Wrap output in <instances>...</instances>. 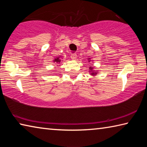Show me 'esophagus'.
Wrapping results in <instances>:
<instances>
[{"label":"esophagus","instance_id":"obj_1","mask_svg":"<svg viewBox=\"0 0 147 147\" xmlns=\"http://www.w3.org/2000/svg\"><path fill=\"white\" fill-rule=\"evenodd\" d=\"M76 57H77L76 54H73L71 55V58L72 59H75L76 58Z\"/></svg>","mask_w":147,"mask_h":147}]
</instances>
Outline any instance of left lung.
Instances as JSON below:
<instances>
[{"instance_id":"obj_1","label":"left lung","mask_w":147,"mask_h":147,"mask_svg":"<svg viewBox=\"0 0 147 147\" xmlns=\"http://www.w3.org/2000/svg\"><path fill=\"white\" fill-rule=\"evenodd\" d=\"M90 69V70H91V71H92V69H93V68H92V67H90V69ZM96 74V73H94V71L93 72V73H91V74Z\"/></svg>"}]
</instances>
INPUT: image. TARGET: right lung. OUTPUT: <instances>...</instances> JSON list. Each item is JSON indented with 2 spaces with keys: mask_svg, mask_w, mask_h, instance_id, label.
I'll return each mask as SVG.
<instances>
[{
  "mask_svg": "<svg viewBox=\"0 0 147 147\" xmlns=\"http://www.w3.org/2000/svg\"><path fill=\"white\" fill-rule=\"evenodd\" d=\"M54 62L56 61V62H57V63H58H58H59V62L61 61V60H60V59H59L58 58H56L55 59H54Z\"/></svg>",
  "mask_w": 147,
  "mask_h": 147,
  "instance_id": "add662e5",
  "label": "right lung"
}]
</instances>
